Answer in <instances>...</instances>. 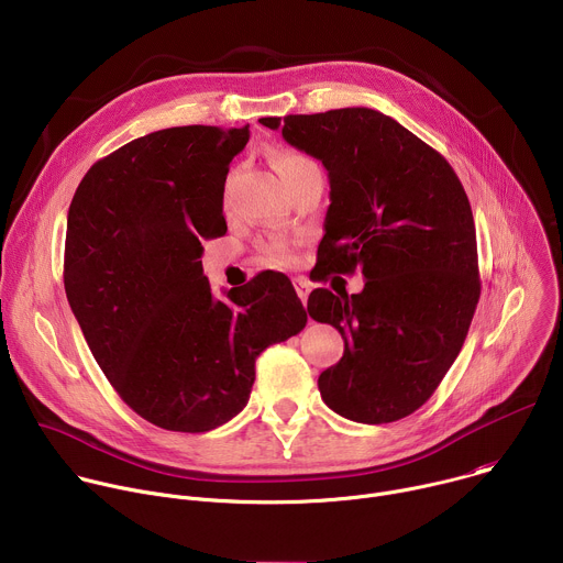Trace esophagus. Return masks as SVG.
<instances>
[{"label": "esophagus", "instance_id": "obj_1", "mask_svg": "<svg viewBox=\"0 0 563 563\" xmlns=\"http://www.w3.org/2000/svg\"><path fill=\"white\" fill-rule=\"evenodd\" d=\"M294 287H296L298 298H300L302 305H305L307 298H309V291H311V283H309L307 278H296V280H294Z\"/></svg>", "mask_w": 563, "mask_h": 563}]
</instances>
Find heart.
I'll return each mask as SVG.
<instances>
[{"mask_svg":"<svg viewBox=\"0 0 563 563\" xmlns=\"http://www.w3.org/2000/svg\"><path fill=\"white\" fill-rule=\"evenodd\" d=\"M272 165L283 178L285 187L289 189L298 178H302L307 172L318 169L313 159H309L305 153L289 151V148H278L272 153ZM263 256L269 265L276 267H291L296 263V247L291 240L287 238H274L269 243L263 245Z\"/></svg>","mask_w":563,"mask_h":563,"instance_id":"b5f03b06","label":"heart"}]
</instances>
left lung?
<instances>
[{"label":"left lung","instance_id":"1","mask_svg":"<svg viewBox=\"0 0 563 563\" xmlns=\"http://www.w3.org/2000/svg\"><path fill=\"white\" fill-rule=\"evenodd\" d=\"M323 163L330 178L318 280L365 276L361 294H309L343 358L318 376L336 415L367 426L410 417L459 356L478 302L474 218L448 159L374 109L261 118Z\"/></svg>","mask_w":563,"mask_h":563}]
</instances>
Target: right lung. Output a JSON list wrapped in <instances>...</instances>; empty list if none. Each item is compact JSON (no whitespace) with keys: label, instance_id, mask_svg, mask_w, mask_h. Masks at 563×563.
Masks as SVG:
<instances>
[{"label":"right lung","instance_id":"right-lung-1","mask_svg":"<svg viewBox=\"0 0 563 563\" xmlns=\"http://www.w3.org/2000/svg\"><path fill=\"white\" fill-rule=\"evenodd\" d=\"M250 126H174L109 153L66 220L64 289L124 404L172 432H209L247 406L256 358L307 311L287 276L211 294L202 240L224 235V180Z\"/></svg>","mask_w":563,"mask_h":563}]
</instances>
